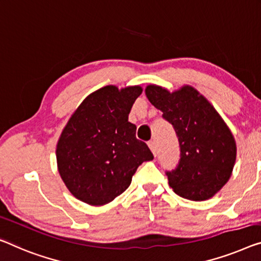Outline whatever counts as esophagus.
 I'll return each mask as SVG.
<instances>
[{
    "mask_svg": "<svg viewBox=\"0 0 261 261\" xmlns=\"http://www.w3.org/2000/svg\"><path fill=\"white\" fill-rule=\"evenodd\" d=\"M149 147H150V150L152 151L153 154H157L158 147H157V143H155V141H150L149 142Z\"/></svg>",
    "mask_w": 261,
    "mask_h": 261,
    "instance_id": "obj_1",
    "label": "esophagus"
}]
</instances>
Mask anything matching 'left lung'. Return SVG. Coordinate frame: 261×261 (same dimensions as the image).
I'll return each instance as SVG.
<instances>
[{"instance_id": "8db88e82", "label": "left lung", "mask_w": 261, "mask_h": 261, "mask_svg": "<svg viewBox=\"0 0 261 261\" xmlns=\"http://www.w3.org/2000/svg\"><path fill=\"white\" fill-rule=\"evenodd\" d=\"M145 95L172 124L179 142V163L166 171L169 185L185 199L200 201L215 196L230 179L237 157L234 137L226 123L190 85L170 92L151 84Z\"/></svg>"}]
</instances>
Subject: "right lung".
Here are the masks:
<instances>
[{
	"label": "right lung",
	"mask_w": 261,
	"mask_h": 261,
	"mask_svg": "<svg viewBox=\"0 0 261 261\" xmlns=\"http://www.w3.org/2000/svg\"><path fill=\"white\" fill-rule=\"evenodd\" d=\"M143 89L107 85L85 98L70 117L56 147L58 172L73 197L100 206L129 188L153 154L136 138L129 114Z\"/></svg>",
	"instance_id": "1"
}]
</instances>
